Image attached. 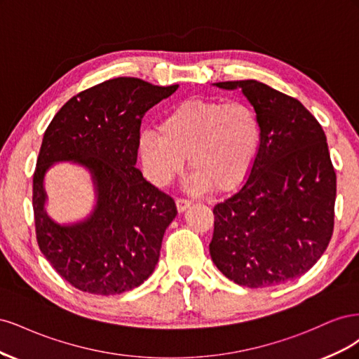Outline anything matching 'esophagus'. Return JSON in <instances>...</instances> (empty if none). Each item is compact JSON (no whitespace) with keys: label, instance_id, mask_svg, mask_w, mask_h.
<instances>
[{"label":"esophagus","instance_id":"1","mask_svg":"<svg viewBox=\"0 0 359 359\" xmlns=\"http://www.w3.org/2000/svg\"><path fill=\"white\" fill-rule=\"evenodd\" d=\"M190 205H191V201H189V199H184V198H178L177 199V210L180 212L186 211Z\"/></svg>","mask_w":359,"mask_h":359}]
</instances>
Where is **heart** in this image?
I'll return each mask as SVG.
<instances>
[{
    "label": "heart",
    "instance_id": "b5f03b06",
    "mask_svg": "<svg viewBox=\"0 0 359 359\" xmlns=\"http://www.w3.org/2000/svg\"><path fill=\"white\" fill-rule=\"evenodd\" d=\"M260 142L262 126L252 104L193 97L163 116L158 133L139 136V153L158 187L172 182L189 156L191 190L231 191L252 173Z\"/></svg>",
    "mask_w": 359,
    "mask_h": 359
}]
</instances>
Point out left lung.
I'll use <instances>...</instances> for the list:
<instances>
[{
    "label": "left lung",
    "mask_w": 359,
    "mask_h": 359,
    "mask_svg": "<svg viewBox=\"0 0 359 359\" xmlns=\"http://www.w3.org/2000/svg\"><path fill=\"white\" fill-rule=\"evenodd\" d=\"M241 88L262 126L247 182L214 206L212 262L236 285L287 283L318 262L334 232L337 177L319 121L290 95L253 79Z\"/></svg>",
    "instance_id": "8db88e82"
}]
</instances>
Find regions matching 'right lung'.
<instances>
[{"mask_svg": "<svg viewBox=\"0 0 359 359\" xmlns=\"http://www.w3.org/2000/svg\"><path fill=\"white\" fill-rule=\"evenodd\" d=\"M178 85L115 78L73 95L43 135L32 175V210L40 252L69 283L94 295H118L142 285L158 262L163 235L177 215L169 194L136 169L140 123ZM88 168L97 205L85 222L53 224L44 211L42 178L55 161Z\"/></svg>", "mask_w": 359, "mask_h": 359, "instance_id": "1", "label": "right lung"}]
</instances>
